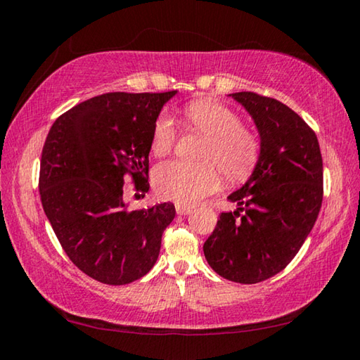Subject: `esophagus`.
<instances>
[{"instance_id": "34e87169", "label": "esophagus", "mask_w": 360, "mask_h": 360, "mask_svg": "<svg viewBox=\"0 0 360 360\" xmlns=\"http://www.w3.org/2000/svg\"><path fill=\"white\" fill-rule=\"evenodd\" d=\"M192 211V206L184 205V203H176V212L178 214H188Z\"/></svg>"}]
</instances>
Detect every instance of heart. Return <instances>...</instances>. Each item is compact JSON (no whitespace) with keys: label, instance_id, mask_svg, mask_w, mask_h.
I'll return each mask as SVG.
<instances>
[{"label":"heart","instance_id":"heart-1","mask_svg":"<svg viewBox=\"0 0 360 360\" xmlns=\"http://www.w3.org/2000/svg\"><path fill=\"white\" fill-rule=\"evenodd\" d=\"M187 127L205 138L198 150L200 163L168 160L154 168L152 184L158 197L192 205L221 186V173L227 179H243L252 172L260 155V138L241 125L240 115L221 103L200 100L184 109ZM178 138L174 119L160 112L154 120L150 150L165 155Z\"/></svg>","mask_w":360,"mask_h":360}]
</instances>
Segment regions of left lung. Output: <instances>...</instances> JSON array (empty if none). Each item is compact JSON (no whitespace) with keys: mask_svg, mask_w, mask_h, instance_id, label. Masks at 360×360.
Wrapping results in <instances>:
<instances>
[{"mask_svg":"<svg viewBox=\"0 0 360 360\" xmlns=\"http://www.w3.org/2000/svg\"><path fill=\"white\" fill-rule=\"evenodd\" d=\"M230 96L252 115L260 155L229 197L238 208L219 216L203 252L217 275L255 284L284 270L311 231L324 195L322 155L311 127L281 101L254 92Z\"/></svg>","mask_w":360,"mask_h":360,"instance_id":"left-lung-1","label":"left lung"}]
</instances>
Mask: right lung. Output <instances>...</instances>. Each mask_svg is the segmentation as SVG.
Listing matches in <instances>:
<instances>
[{"label":"right lung","instance_id":"obj_1","mask_svg":"<svg viewBox=\"0 0 360 360\" xmlns=\"http://www.w3.org/2000/svg\"><path fill=\"white\" fill-rule=\"evenodd\" d=\"M176 90L112 92L63 112L41 155L42 208L63 251L85 275L122 285L143 278L158 257L173 203L131 211L124 184L149 191L152 125Z\"/></svg>","mask_w":360,"mask_h":360}]
</instances>
